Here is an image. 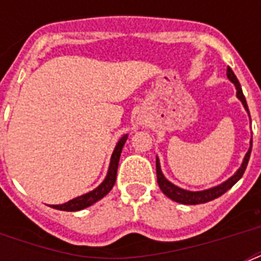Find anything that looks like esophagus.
<instances>
[{
    "label": "esophagus",
    "instance_id": "obj_1",
    "mask_svg": "<svg viewBox=\"0 0 261 261\" xmlns=\"http://www.w3.org/2000/svg\"><path fill=\"white\" fill-rule=\"evenodd\" d=\"M137 126H141V127H145L146 126V119L143 118V116H138L137 118Z\"/></svg>",
    "mask_w": 261,
    "mask_h": 261
}]
</instances>
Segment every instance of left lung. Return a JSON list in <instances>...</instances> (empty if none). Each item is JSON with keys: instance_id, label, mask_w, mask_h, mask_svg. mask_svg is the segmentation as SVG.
Wrapping results in <instances>:
<instances>
[{"instance_id": "1", "label": "left lung", "mask_w": 261, "mask_h": 261, "mask_svg": "<svg viewBox=\"0 0 261 261\" xmlns=\"http://www.w3.org/2000/svg\"><path fill=\"white\" fill-rule=\"evenodd\" d=\"M226 74H227V79L234 84L236 90H237V97H239L240 101L243 102L244 108L247 110L248 115H249L247 100H245V96H244L243 93L241 85H240L239 80H237V77H236V74L233 73V70H231L230 67H227ZM249 118H251V116H249ZM251 151H252V139H251V146H249V150L247 151V154H245V157H244V161L243 164H241V167L239 168V171L236 172L230 178H227L226 181H223L222 184H219V186L213 187V188H208V190H204V191H187L180 188V187L174 186L173 182L169 181V180L164 176V173L161 172V167H160L159 157H155L157 182H159L160 190L163 191L168 198L174 200V202L181 203V204H200V203H207V202H210V200H214V199L219 198L221 195L225 194L227 190H230L231 187L234 186L236 182L243 177L244 172H245V169H247L249 157H251Z\"/></svg>"}]
</instances>
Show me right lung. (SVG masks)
Segmentation results:
<instances>
[{
  "label": "right lung",
  "mask_w": 261,
  "mask_h": 261,
  "mask_svg": "<svg viewBox=\"0 0 261 261\" xmlns=\"http://www.w3.org/2000/svg\"><path fill=\"white\" fill-rule=\"evenodd\" d=\"M127 137H128L127 134L123 135L122 138L119 139V142L116 143L114 153L111 155L110 168H108L106 178L102 180V182L97 187V188H94L93 191H90L88 194H84L81 195V196H77V198L71 199V200L63 203V204H51L50 207H53L55 210L62 211H80L84 210V208H87V207L92 206L93 203L98 202L100 199L104 198V196L112 190V187L115 186L116 173H118L119 159H120V153H122L123 146H124V143H126Z\"/></svg>",
  "instance_id": "right-lung-1"
}]
</instances>
